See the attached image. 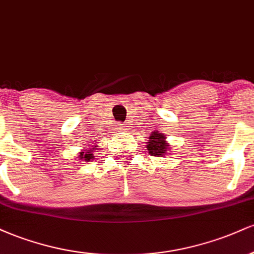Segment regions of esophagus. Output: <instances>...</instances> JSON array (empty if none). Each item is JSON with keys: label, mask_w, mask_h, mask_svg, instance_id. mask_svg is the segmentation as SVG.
Wrapping results in <instances>:
<instances>
[{"label": "esophagus", "mask_w": 254, "mask_h": 254, "mask_svg": "<svg viewBox=\"0 0 254 254\" xmlns=\"http://www.w3.org/2000/svg\"><path fill=\"white\" fill-rule=\"evenodd\" d=\"M129 129V127H127V124H118L117 125V130L118 131H125Z\"/></svg>", "instance_id": "1"}]
</instances>
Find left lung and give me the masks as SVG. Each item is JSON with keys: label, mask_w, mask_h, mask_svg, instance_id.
Listing matches in <instances>:
<instances>
[{"label": "left lung", "mask_w": 254, "mask_h": 254, "mask_svg": "<svg viewBox=\"0 0 254 254\" xmlns=\"http://www.w3.org/2000/svg\"><path fill=\"white\" fill-rule=\"evenodd\" d=\"M170 144L166 141V137L159 131H154L149 136L147 142V149L150 155L153 156H164L167 154V149H170Z\"/></svg>", "instance_id": "1"}]
</instances>
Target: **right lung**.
Returning a JSON list of instances; mask_svg holds the SVG:
<instances>
[{
  "label": "right lung",
  "instance_id": "1",
  "mask_svg": "<svg viewBox=\"0 0 254 254\" xmlns=\"http://www.w3.org/2000/svg\"><path fill=\"white\" fill-rule=\"evenodd\" d=\"M94 149H95V147L92 148V149L80 151V155H78V157L84 160V161H90V160L93 159V151H94Z\"/></svg>",
  "mask_w": 254,
  "mask_h": 254
}]
</instances>
